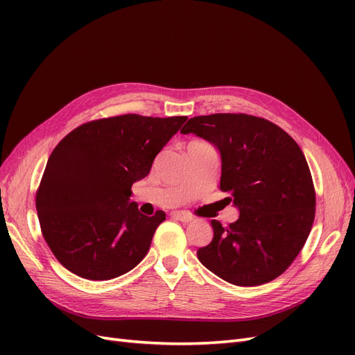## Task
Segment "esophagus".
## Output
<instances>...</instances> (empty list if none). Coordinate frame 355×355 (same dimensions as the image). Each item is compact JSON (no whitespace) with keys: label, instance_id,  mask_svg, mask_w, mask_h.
Here are the masks:
<instances>
[{"label":"esophagus","instance_id":"34e87169","mask_svg":"<svg viewBox=\"0 0 355 355\" xmlns=\"http://www.w3.org/2000/svg\"><path fill=\"white\" fill-rule=\"evenodd\" d=\"M171 218H175L180 222H191L192 214L188 211H184V210H175V211H171Z\"/></svg>","mask_w":355,"mask_h":355}]
</instances>
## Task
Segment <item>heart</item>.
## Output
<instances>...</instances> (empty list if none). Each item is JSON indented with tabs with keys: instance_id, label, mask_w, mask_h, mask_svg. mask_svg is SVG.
Here are the masks:
<instances>
[{
	"instance_id": "1",
	"label": "heart",
	"mask_w": 355,
	"mask_h": 355,
	"mask_svg": "<svg viewBox=\"0 0 355 355\" xmlns=\"http://www.w3.org/2000/svg\"><path fill=\"white\" fill-rule=\"evenodd\" d=\"M197 144H202V141H191V142L188 144V146H191V145H197Z\"/></svg>"
}]
</instances>
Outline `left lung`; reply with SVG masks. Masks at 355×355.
Segmentation results:
<instances>
[{
  "label": "left lung",
  "instance_id": "8db88e82",
  "mask_svg": "<svg viewBox=\"0 0 355 355\" xmlns=\"http://www.w3.org/2000/svg\"><path fill=\"white\" fill-rule=\"evenodd\" d=\"M180 133H194L219 149L220 191L240 210L223 228L211 220L213 240L200 262L235 286H259L296 259L315 216V189L302 149L282 127L247 114L194 116Z\"/></svg>",
  "mask_w": 355,
  "mask_h": 355
}]
</instances>
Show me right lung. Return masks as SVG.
I'll return each instance as SVG.
<instances>
[{"instance_id":"1","label":"right lung","mask_w":355,"mask_h":355,"mask_svg":"<svg viewBox=\"0 0 355 355\" xmlns=\"http://www.w3.org/2000/svg\"><path fill=\"white\" fill-rule=\"evenodd\" d=\"M188 116L125 114L68 133L47 161L35 197L42 237L56 259L87 280H111L141 262L163 210L145 216L130 201L154 158Z\"/></svg>"}]
</instances>
